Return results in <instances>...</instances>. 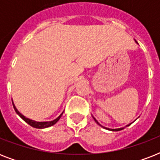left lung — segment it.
Returning a JSON list of instances; mask_svg holds the SVG:
<instances>
[{"label":"left lung","mask_w":160,"mask_h":160,"mask_svg":"<svg viewBox=\"0 0 160 160\" xmlns=\"http://www.w3.org/2000/svg\"><path fill=\"white\" fill-rule=\"evenodd\" d=\"M135 42H136V43H138V42H137L136 41H135ZM93 118H94V117H93ZM94 119H95V121L96 122V123H97V124H99V125H100V126H102V125H101V124H100V123H99V122H98L97 120H96V119H95V118H94ZM130 124H127L126 127H127V126H129ZM102 127H103V128H105V129H109V130H111V131H119V130H122V129H124V128H119V129H109V128H105V127H104V126H102Z\"/></svg>","instance_id":"8db88e82"}]
</instances>
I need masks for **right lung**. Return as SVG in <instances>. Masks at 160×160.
Here are the masks:
<instances>
[{"label": "right lung", "instance_id": "right-lung-1", "mask_svg": "<svg viewBox=\"0 0 160 160\" xmlns=\"http://www.w3.org/2000/svg\"><path fill=\"white\" fill-rule=\"evenodd\" d=\"M12 104H13V107H14V109H15V110H16V114H18L19 116L21 117L24 121H26V123H27L28 124H30L31 126L34 127V128H36V129H45V128H48V127L50 126H52V125H54V124H55V123H56V122L60 119V117H61V115H62L63 114V112H62V114H60V116L57 117V118H56L55 119H54V120H51V121H46V122L35 121V120H32V119H28V118H26V117L24 116L23 114H21V113L17 110V109L16 108V106H15L13 102H12Z\"/></svg>", "mask_w": 160, "mask_h": 160}]
</instances>
